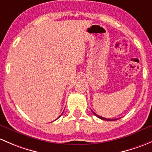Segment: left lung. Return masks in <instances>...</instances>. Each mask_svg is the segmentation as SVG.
Returning a JSON list of instances; mask_svg holds the SVG:
<instances>
[{
    "instance_id": "obj_1",
    "label": "left lung",
    "mask_w": 152,
    "mask_h": 152,
    "mask_svg": "<svg viewBox=\"0 0 152 152\" xmlns=\"http://www.w3.org/2000/svg\"><path fill=\"white\" fill-rule=\"evenodd\" d=\"M92 111V110H91ZM92 113H93L95 115H96V117H98V118H100V119H102V120H105V121H115V120H117V118H104V117H102V116H100V115H97V114H96L94 112H93V111H92Z\"/></svg>"
}]
</instances>
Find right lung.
Listing matches in <instances>:
<instances>
[{
    "label": "right lung",
    "mask_w": 152,
    "mask_h": 152,
    "mask_svg": "<svg viewBox=\"0 0 152 152\" xmlns=\"http://www.w3.org/2000/svg\"><path fill=\"white\" fill-rule=\"evenodd\" d=\"M61 115H60V116H61ZM60 116H59V117H60ZM59 117H58V118H59Z\"/></svg>",
    "instance_id": "1"
}]
</instances>
